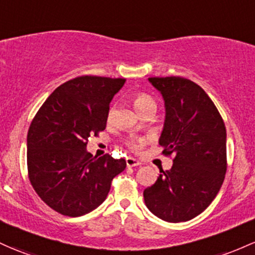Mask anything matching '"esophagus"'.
<instances>
[{"label": "esophagus", "instance_id": "34e87169", "mask_svg": "<svg viewBox=\"0 0 255 255\" xmlns=\"http://www.w3.org/2000/svg\"><path fill=\"white\" fill-rule=\"evenodd\" d=\"M126 163H127V167H136V166H140V162L138 159L133 158V157H127L126 158Z\"/></svg>", "mask_w": 255, "mask_h": 255}]
</instances>
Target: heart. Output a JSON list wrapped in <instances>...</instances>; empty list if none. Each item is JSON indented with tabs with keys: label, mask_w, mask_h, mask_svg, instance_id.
<instances>
[{
	"label": "heart",
	"mask_w": 255,
	"mask_h": 255,
	"mask_svg": "<svg viewBox=\"0 0 255 255\" xmlns=\"http://www.w3.org/2000/svg\"><path fill=\"white\" fill-rule=\"evenodd\" d=\"M132 102H133L134 108H135V110L138 111L140 115L142 113H145L146 110H149V109L156 108V103H155V100H153V98L150 97L149 94L142 93V92H139V93L134 94L132 98ZM113 114H114V108H110V110H109V113H108V121L109 122H110L111 119H113ZM145 142L146 141H145L144 139H139V140L128 141L127 144L132 150L138 151V150H140L142 146H144Z\"/></svg>",
	"instance_id": "1"
}]
</instances>
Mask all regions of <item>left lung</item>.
<instances>
[{"label": "left lung", "mask_w": 255, "mask_h": 255, "mask_svg": "<svg viewBox=\"0 0 255 255\" xmlns=\"http://www.w3.org/2000/svg\"><path fill=\"white\" fill-rule=\"evenodd\" d=\"M149 81L166 105L162 153H174V158L172 168L159 169L156 183L144 190L145 205L159 219L187 222L211 205L223 185L228 168L225 125L208 94L191 80Z\"/></svg>", "instance_id": "8db88e82"}]
</instances>
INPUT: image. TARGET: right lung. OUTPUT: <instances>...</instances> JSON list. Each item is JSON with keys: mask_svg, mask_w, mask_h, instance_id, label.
Returning <instances> with one entry per match:
<instances>
[{"mask_svg": "<svg viewBox=\"0 0 255 255\" xmlns=\"http://www.w3.org/2000/svg\"><path fill=\"white\" fill-rule=\"evenodd\" d=\"M125 78L78 76L58 87L27 132V174L36 194L58 213L85 215L105 201L126 159L93 157L88 138L105 129L110 102Z\"/></svg>", "mask_w": 255, "mask_h": 255, "instance_id": "right-lung-1", "label": "right lung"}]
</instances>
